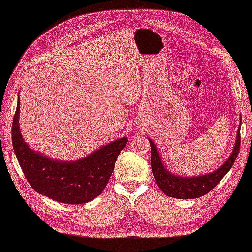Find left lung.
Wrapping results in <instances>:
<instances>
[{"mask_svg": "<svg viewBox=\"0 0 252 252\" xmlns=\"http://www.w3.org/2000/svg\"><path fill=\"white\" fill-rule=\"evenodd\" d=\"M240 126H242V119H240L237 130L235 146L226 161L213 172L197 176H180L170 172L167 169V165H164L156 145L152 140H149L152 151V171L159 189L167 196L178 198V199H194V198L206 195L226 175L233 167L235 159L238 156L240 147Z\"/></svg>", "mask_w": 252, "mask_h": 252, "instance_id": "1", "label": "left lung"}]
</instances>
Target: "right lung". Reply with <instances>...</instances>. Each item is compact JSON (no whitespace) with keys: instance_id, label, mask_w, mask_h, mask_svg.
Here are the masks:
<instances>
[{"instance_id":"1","label":"right lung","mask_w":252,"mask_h":252,"mask_svg":"<svg viewBox=\"0 0 252 252\" xmlns=\"http://www.w3.org/2000/svg\"><path fill=\"white\" fill-rule=\"evenodd\" d=\"M19 95L13 119L12 142L21 170L32 189L63 203H87L104 190L127 137H121L76 161H61L30 148L19 129Z\"/></svg>"}]
</instances>
